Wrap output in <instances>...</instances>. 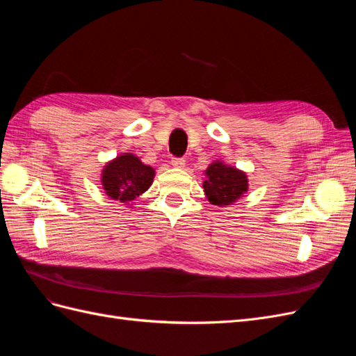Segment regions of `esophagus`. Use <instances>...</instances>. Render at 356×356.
<instances>
[{
    "label": "esophagus",
    "instance_id": "34e87169",
    "mask_svg": "<svg viewBox=\"0 0 356 356\" xmlns=\"http://www.w3.org/2000/svg\"><path fill=\"white\" fill-rule=\"evenodd\" d=\"M172 166L178 168V169H182V168L186 166V160H184V159H179V157L172 159Z\"/></svg>",
    "mask_w": 356,
    "mask_h": 356
}]
</instances>
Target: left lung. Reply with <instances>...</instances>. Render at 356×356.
<instances>
[{"instance_id": "1", "label": "left lung", "mask_w": 356, "mask_h": 356, "mask_svg": "<svg viewBox=\"0 0 356 356\" xmlns=\"http://www.w3.org/2000/svg\"><path fill=\"white\" fill-rule=\"evenodd\" d=\"M203 191L209 203L215 207H227L238 202L248 191V177L243 170L225 165L224 161H212L204 170Z\"/></svg>"}]
</instances>
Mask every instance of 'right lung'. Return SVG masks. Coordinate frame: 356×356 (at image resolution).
<instances>
[{
    "label": "right lung",
    "instance_id": "1",
    "mask_svg": "<svg viewBox=\"0 0 356 356\" xmlns=\"http://www.w3.org/2000/svg\"><path fill=\"white\" fill-rule=\"evenodd\" d=\"M154 175L156 170L138 156L123 153L104 166L101 182L106 196L131 207L153 184Z\"/></svg>",
    "mask_w": 356,
    "mask_h": 356
}]
</instances>
